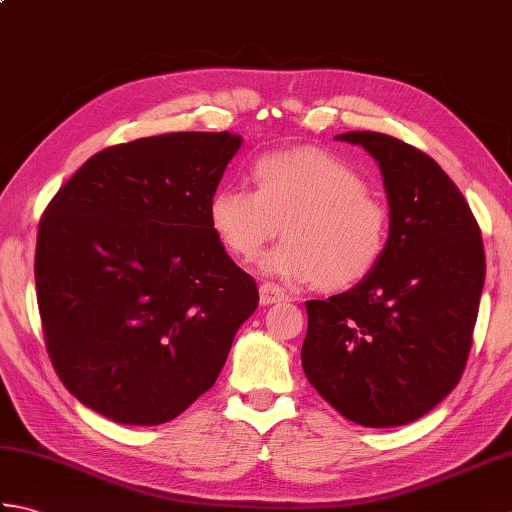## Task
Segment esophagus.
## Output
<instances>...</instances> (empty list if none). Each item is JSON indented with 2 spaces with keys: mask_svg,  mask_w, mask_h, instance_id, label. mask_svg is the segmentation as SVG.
I'll return each instance as SVG.
<instances>
[{
  "mask_svg": "<svg viewBox=\"0 0 512 512\" xmlns=\"http://www.w3.org/2000/svg\"><path fill=\"white\" fill-rule=\"evenodd\" d=\"M284 299H286V292H284V288H279L277 284L264 281V284L259 286V301H262L264 306H273V303H279Z\"/></svg>",
  "mask_w": 512,
  "mask_h": 512,
  "instance_id": "obj_1",
  "label": "esophagus"
}]
</instances>
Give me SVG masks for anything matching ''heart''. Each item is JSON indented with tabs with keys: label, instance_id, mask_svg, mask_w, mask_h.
<instances>
[{
	"label": "heart",
	"instance_id": "heart-1",
	"mask_svg": "<svg viewBox=\"0 0 512 512\" xmlns=\"http://www.w3.org/2000/svg\"><path fill=\"white\" fill-rule=\"evenodd\" d=\"M253 180L257 191L226 184L209 200V224L233 257L253 262L284 224L286 242L262 259L264 273L328 292L356 286L383 259L387 206L330 151H273L255 162Z\"/></svg>",
	"mask_w": 512,
	"mask_h": 512
}]
</instances>
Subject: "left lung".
<instances>
[{"label": "left lung", "mask_w": 512, "mask_h": 512, "mask_svg": "<svg viewBox=\"0 0 512 512\" xmlns=\"http://www.w3.org/2000/svg\"><path fill=\"white\" fill-rule=\"evenodd\" d=\"M336 140L378 162L389 239L354 288L306 301L301 365L347 420L400 427L447 398L464 372L486 275L482 233L460 189L420 149L378 132Z\"/></svg>", "instance_id": "1"}]
</instances>
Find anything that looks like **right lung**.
<instances>
[{
  "mask_svg": "<svg viewBox=\"0 0 512 512\" xmlns=\"http://www.w3.org/2000/svg\"><path fill=\"white\" fill-rule=\"evenodd\" d=\"M242 143L176 132L107 147L43 213L35 284L48 354L101 416L136 427L180 416L213 387L257 310L255 279L209 224Z\"/></svg>",
  "mask_w": 512,
  "mask_h": 512,
  "instance_id": "obj_1",
  "label": "right lung"
}]
</instances>
